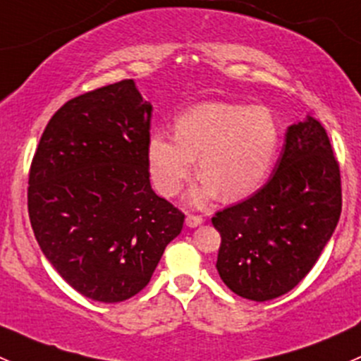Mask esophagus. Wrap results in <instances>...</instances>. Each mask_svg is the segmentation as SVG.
I'll use <instances>...</instances> for the list:
<instances>
[{"instance_id":"obj_1","label":"esophagus","mask_w":361,"mask_h":361,"mask_svg":"<svg viewBox=\"0 0 361 361\" xmlns=\"http://www.w3.org/2000/svg\"><path fill=\"white\" fill-rule=\"evenodd\" d=\"M204 218L201 214H187V220H185V224H187V227L194 228V227H199V225H202Z\"/></svg>"}]
</instances>
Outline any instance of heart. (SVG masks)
<instances>
[{
	"instance_id": "obj_1",
	"label": "heart",
	"mask_w": 361,
	"mask_h": 361,
	"mask_svg": "<svg viewBox=\"0 0 361 361\" xmlns=\"http://www.w3.org/2000/svg\"><path fill=\"white\" fill-rule=\"evenodd\" d=\"M281 147V126L267 106L202 103L181 113L174 134L157 129L148 140L152 180L160 194L173 197L195 171L201 181L188 202L204 206L221 194L238 201L255 194L274 169Z\"/></svg>"
}]
</instances>
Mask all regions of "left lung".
<instances>
[{"instance_id":"left-lung-1","label":"left lung","mask_w":361,"mask_h":361,"mask_svg":"<svg viewBox=\"0 0 361 361\" xmlns=\"http://www.w3.org/2000/svg\"><path fill=\"white\" fill-rule=\"evenodd\" d=\"M341 209V171L329 134L307 116L286 130L271 180L211 218L221 235V281L257 302L288 293L330 241Z\"/></svg>"}]
</instances>
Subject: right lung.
<instances>
[{
    "label": "right lung",
    "mask_w": 361,
    "mask_h": 361,
    "mask_svg": "<svg viewBox=\"0 0 361 361\" xmlns=\"http://www.w3.org/2000/svg\"><path fill=\"white\" fill-rule=\"evenodd\" d=\"M152 104L134 80L90 90L54 113L29 171L27 209L47 260L97 302L145 288L185 214L150 185Z\"/></svg>",
    "instance_id": "1"
}]
</instances>
